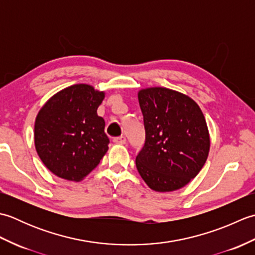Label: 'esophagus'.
Listing matches in <instances>:
<instances>
[{
  "instance_id": "1",
  "label": "esophagus",
  "mask_w": 255,
  "mask_h": 255,
  "mask_svg": "<svg viewBox=\"0 0 255 255\" xmlns=\"http://www.w3.org/2000/svg\"><path fill=\"white\" fill-rule=\"evenodd\" d=\"M126 137L125 136H119V137H116V138H114V142H116V143H121V144H125L126 143Z\"/></svg>"
}]
</instances>
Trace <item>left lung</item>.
<instances>
[{"label":"left lung","mask_w":255,"mask_h":255,"mask_svg":"<svg viewBox=\"0 0 255 255\" xmlns=\"http://www.w3.org/2000/svg\"><path fill=\"white\" fill-rule=\"evenodd\" d=\"M145 140L136 156L143 181L158 192L185 186L202 170L209 151L205 117L188 96L165 88L138 94Z\"/></svg>","instance_id":"1"}]
</instances>
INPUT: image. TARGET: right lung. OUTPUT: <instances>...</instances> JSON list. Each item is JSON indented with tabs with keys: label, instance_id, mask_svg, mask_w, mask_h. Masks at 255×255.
Wrapping results in <instances>:
<instances>
[{
	"label": "right lung",
	"instance_id": "add662e5",
	"mask_svg": "<svg viewBox=\"0 0 255 255\" xmlns=\"http://www.w3.org/2000/svg\"><path fill=\"white\" fill-rule=\"evenodd\" d=\"M103 100V92L75 84L53 95L38 113L36 150L53 174L80 181L99 165L110 143L105 121L96 113Z\"/></svg>",
	"mask_w": 255,
	"mask_h": 255
}]
</instances>
